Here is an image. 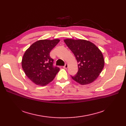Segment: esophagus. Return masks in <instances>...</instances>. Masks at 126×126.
I'll use <instances>...</instances> for the list:
<instances>
[{
	"label": "esophagus",
	"mask_w": 126,
	"mask_h": 126,
	"mask_svg": "<svg viewBox=\"0 0 126 126\" xmlns=\"http://www.w3.org/2000/svg\"><path fill=\"white\" fill-rule=\"evenodd\" d=\"M68 63H66L65 64H64V66L63 67L64 68H65V69H67V68H68Z\"/></svg>",
	"instance_id": "esophagus-1"
}]
</instances>
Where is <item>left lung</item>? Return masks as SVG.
I'll return each instance as SVG.
<instances>
[{
	"mask_svg": "<svg viewBox=\"0 0 126 126\" xmlns=\"http://www.w3.org/2000/svg\"><path fill=\"white\" fill-rule=\"evenodd\" d=\"M78 63V71L72 79L80 85H87L96 80L104 67L102 52L90 41L82 39L64 40Z\"/></svg>",
	"mask_w": 126,
	"mask_h": 126,
	"instance_id": "obj_1",
	"label": "left lung"
}]
</instances>
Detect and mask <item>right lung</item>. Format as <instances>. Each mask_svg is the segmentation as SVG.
<instances>
[{"instance_id": "right-lung-1", "label": "right lung", "mask_w": 126, "mask_h": 126, "mask_svg": "<svg viewBox=\"0 0 126 126\" xmlns=\"http://www.w3.org/2000/svg\"><path fill=\"white\" fill-rule=\"evenodd\" d=\"M60 40H40L32 44L22 59V67L28 78L37 85L44 86L53 80L59 68L53 65L50 52Z\"/></svg>"}]
</instances>
